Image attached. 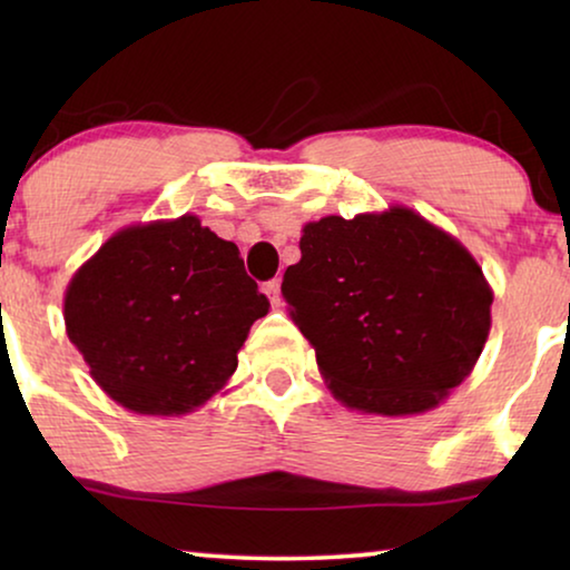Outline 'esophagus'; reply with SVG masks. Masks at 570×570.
<instances>
[{
	"label": "esophagus",
	"mask_w": 570,
	"mask_h": 570,
	"mask_svg": "<svg viewBox=\"0 0 570 570\" xmlns=\"http://www.w3.org/2000/svg\"><path fill=\"white\" fill-rule=\"evenodd\" d=\"M264 293H267L272 308L283 306V291H279V279H272V283L264 285Z\"/></svg>",
	"instance_id": "esophagus-1"
}]
</instances>
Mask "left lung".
<instances>
[{
  "instance_id": "8db88e82",
  "label": "left lung",
  "mask_w": 570,
  "mask_h": 570,
  "mask_svg": "<svg viewBox=\"0 0 570 570\" xmlns=\"http://www.w3.org/2000/svg\"><path fill=\"white\" fill-rule=\"evenodd\" d=\"M283 295L334 400L371 415L439 407L490 334L493 291L478 259L402 205L303 225Z\"/></svg>"
}]
</instances>
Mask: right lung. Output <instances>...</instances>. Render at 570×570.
<instances>
[{
    "label": "right lung",
    "instance_id": "add662e5",
    "mask_svg": "<svg viewBox=\"0 0 570 570\" xmlns=\"http://www.w3.org/2000/svg\"><path fill=\"white\" fill-rule=\"evenodd\" d=\"M269 301L233 240L197 215L116 230L69 279L67 337L124 410L178 417L238 368V350Z\"/></svg>",
    "mask_w": 570,
    "mask_h": 570
}]
</instances>
